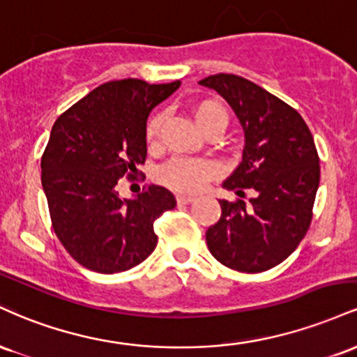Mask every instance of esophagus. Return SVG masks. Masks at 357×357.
<instances>
[{"label":"esophagus","mask_w":357,"mask_h":357,"mask_svg":"<svg viewBox=\"0 0 357 357\" xmlns=\"http://www.w3.org/2000/svg\"><path fill=\"white\" fill-rule=\"evenodd\" d=\"M195 200V197L192 195H185V194H178L177 195V202L178 204H192Z\"/></svg>","instance_id":"1"}]
</instances>
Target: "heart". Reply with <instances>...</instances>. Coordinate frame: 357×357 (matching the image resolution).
I'll return each mask as SVG.
<instances>
[{"label": "heart", "instance_id": "obj_1", "mask_svg": "<svg viewBox=\"0 0 357 357\" xmlns=\"http://www.w3.org/2000/svg\"><path fill=\"white\" fill-rule=\"evenodd\" d=\"M194 115L205 133H222L227 128L230 115L227 107L217 98H205L195 103ZM165 112L157 110L149 116L145 125V138L150 146L160 140ZM219 174V165L211 158L175 157L158 170V180L163 185L178 192H199L208 180Z\"/></svg>", "mask_w": 357, "mask_h": 357}]
</instances>
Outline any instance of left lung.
Returning a JSON list of instances; mask_svg holds the SVG:
<instances>
[{
	"instance_id": "obj_1",
	"label": "left lung",
	"mask_w": 357,
	"mask_h": 357,
	"mask_svg": "<svg viewBox=\"0 0 357 357\" xmlns=\"http://www.w3.org/2000/svg\"><path fill=\"white\" fill-rule=\"evenodd\" d=\"M227 100L245 133L244 157L224 182L242 199L219 200L222 215L205 234L208 250L229 269L257 274L297 249L312 220L319 155L296 108L250 79L217 73L200 79ZM256 197L247 204L245 190Z\"/></svg>"
}]
</instances>
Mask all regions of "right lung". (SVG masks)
Instances as JSON below:
<instances>
[{"label": "right lung", "instance_id": "1", "mask_svg": "<svg viewBox=\"0 0 357 357\" xmlns=\"http://www.w3.org/2000/svg\"><path fill=\"white\" fill-rule=\"evenodd\" d=\"M180 86L113 79L58 116L41 157V183L56 237L86 269L115 274L144 262L157 247L153 222L177 202L145 185L120 199V178L135 180L146 160L149 113Z\"/></svg>", "mask_w": 357, "mask_h": 357}]
</instances>
